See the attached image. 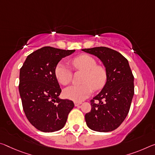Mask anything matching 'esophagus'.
<instances>
[{
	"instance_id": "1",
	"label": "esophagus",
	"mask_w": 155,
	"mask_h": 155,
	"mask_svg": "<svg viewBox=\"0 0 155 155\" xmlns=\"http://www.w3.org/2000/svg\"><path fill=\"white\" fill-rule=\"evenodd\" d=\"M82 103L81 102H74V105L75 106H78V105L81 104Z\"/></svg>"
}]
</instances>
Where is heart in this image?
Instances as JSON below:
<instances>
[{"label":"heart","instance_id":"b5f03b06","mask_svg":"<svg viewBox=\"0 0 155 155\" xmlns=\"http://www.w3.org/2000/svg\"><path fill=\"white\" fill-rule=\"evenodd\" d=\"M77 71L83 72L81 85H73L63 91L64 97L75 102H81L95 91L102 89L107 81V71L104 66L97 64L94 58L88 54H81L71 60ZM55 75L61 85H67L72 81V70L68 65L59 63L55 68Z\"/></svg>","mask_w":155,"mask_h":155}]
</instances>
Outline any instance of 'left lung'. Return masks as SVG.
Here are the masks:
<instances>
[{"instance_id": "left-lung-1", "label": "left lung", "mask_w": 155, "mask_h": 155, "mask_svg": "<svg viewBox=\"0 0 155 155\" xmlns=\"http://www.w3.org/2000/svg\"><path fill=\"white\" fill-rule=\"evenodd\" d=\"M97 56L107 71L105 86L90 101L91 110L85 115L87 126L97 132L117 129L128 114L133 97L134 76L121 54L106 47L83 49Z\"/></svg>"}]
</instances>
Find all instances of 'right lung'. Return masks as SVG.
<instances>
[{
  "instance_id": "right-lung-1",
  "label": "right lung",
  "mask_w": 155,
  "mask_h": 155,
  "mask_svg": "<svg viewBox=\"0 0 155 155\" xmlns=\"http://www.w3.org/2000/svg\"><path fill=\"white\" fill-rule=\"evenodd\" d=\"M75 50L43 47L28 56L20 69L19 93L27 119L44 132L58 131L64 127L74 104L58 97L61 89L55 75L58 63Z\"/></svg>"
}]
</instances>
